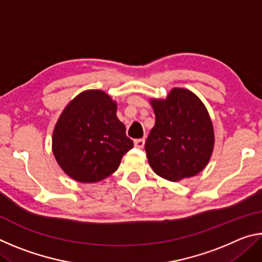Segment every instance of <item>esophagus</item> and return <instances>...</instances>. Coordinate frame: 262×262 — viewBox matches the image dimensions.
I'll list each match as a JSON object with an SVG mask.
<instances>
[{
  "mask_svg": "<svg viewBox=\"0 0 262 262\" xmlns=\"http://www.w3.org/2000/svg\"><path fill=\"white\" fill-rule=\"evenodd\" d=\"M144 143H145L144 139H139V140L134 141V145H135V148H137V149H143Z\"/></svg>",
  "mask_w": 262,
  "mask_h": 262,
  "instance_id": "1",
  "label": "esophagus"
}]
</instances>
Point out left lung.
<instances>
[{
    "label": "left lung",
    "instance_id": "left-lung-1",
    "mask_svg": "<svg viewBox=\"0 0 262 262\" xmlns=\"http://www.w3.org/2000/svg\"><path fill=\"white\" fill-rule=\"evenodd\" d=\"M156 122L145 142L155 173L168 181L196 176L207 166L215 144L205 104L192 91L173 88L165 99H150Z\"/></svg>",
    "mask_w": 262,
    "mask_h": 262
}]
</instances>
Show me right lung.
Wrapping results in <instances>:
<instances>
[{"label":"right lung","mask_w":262,"mask_h":262,"mask_svg":"<svg viewBox=\"0 0 262 262\" xmlns=\"http://www.w3.org/2000/svg\"><path fill=\"white\" fill-rule=\"evenodd\" d=\"M117 107L105 91L86 90L62 111L53 130L52 149L72 179L86 184L107 178L133 148Z\"/></svg>","instance_id":"right-lung-1"}]
</instances>
